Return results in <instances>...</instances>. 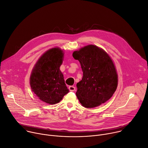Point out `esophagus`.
<instances>
[{"label":"esophagus","mask_w":148,"mask_h":148,"mask_svg":"<svg viewBox=\"0 0 148 148\" xmlns=\"http://www.w3.org/2000/svg\"><path fill=\"white\" fill-rule=\"evenodd\" d=\"M69 89L70 91L73 92V91H75L76 88H75V87L73 86H70L69 87Z\"/></svg>","instance_id":"34e87169"}]
</instances>
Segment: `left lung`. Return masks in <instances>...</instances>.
Instances as JSON below:
<instances>
[{"instance_id": "1", "label": "left lung", "mask_w": 148, "mask_h": 148, "mask_svg": "<svg viewBox=\"0 0 148 148\" xmlns=\"http://www.w3.org/2000/svg\"><path fill=\"white\" fill-rule=\"evenodd\" d=\"M83 71V77L77 83L76 96L82 105L93 108L108 100L115 92L118 76L114 64L102 49L89 45L73 52Z\"/></svg>"}]
</instances>
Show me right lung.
Masks as SVG:
<instances>
[{
  "mask_svg": "<svg viewBox=\"0 0 148 148\" xmlns=\"http://www.w3.org/2000/svg\"><path fill=\"white\" fill-rule=\"evenodd\" d=\"M63 58V51L60 48L47 51L39 59L30 77L32 91L49 104L59 103L69 91L60 69Z\"/></svg>",
  "mask_w": 148,
  "mask_h": 148,
  "instance_id": "add662e5",
  "label": "right lung"
}]
</instances>
